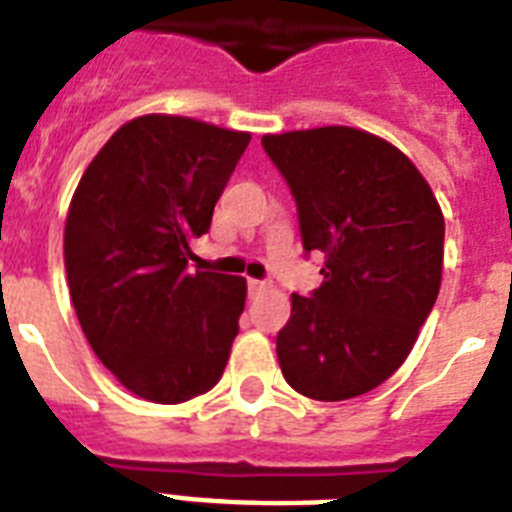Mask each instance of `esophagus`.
Returning a JSON list of instances; mask_svg holds the SVG:
<instances>
[{
	"label": "esophagus",
	"mask_w": 512,
	"mask_h": 512,
	"mask_svg": "<svg viewBox=\"0 0 512 512\" xmlns=\"http://www.w3.org/2000/svg\"><path fill=\"white\" fill-rule=\"evenodd\" d=\"M247 287H249V295H260V292H265V289H268V281L249 279Z\"/></svg>",
	"instance_id": "1"
}]
</instances>
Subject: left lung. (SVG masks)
<instances>
[{
  "instance_id": "1",
  "label": "left lung",
  "mask_w": 512,
  "mask_h": 512,
  "mask_svg": "<svg viewBox=\"0 0 512 512\" xmlns=\"http://www.w3.org/2000/svg\"><path fill=\"white\" fill-rule=\"evenodd\" d=\"M295 196L305 255L324 252V284L292 295L276 337L284 380L316 401H345L404 364L433 311L444 215L396 146L353 127L265 135Z\"/></svg>"
}]
</instances>
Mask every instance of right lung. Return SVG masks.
I'll return each mask as SVG.
<instances>
[{
  "instance_id": "1",
  "label": "right lung",
  "mask_w": 512,
  "mask_h": 512,
  "mask_svg": "<svg viewBox=\"0 0 512 512\" xmlns=\"http://www.w3.org/2000/svg\"><path fill=\"white\" fill-rule=\"evenodd\" d=\"M249 132L140 116L111 135L68 207L63 255L76 319L135 396L180 404L215 388L239 335L247 281L188 273Z\"/></svg>"
}]
</instances>
